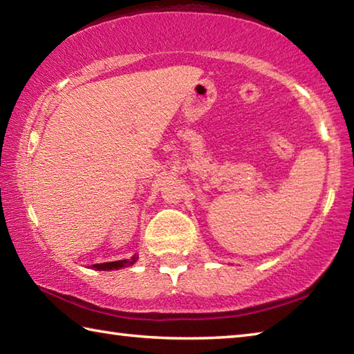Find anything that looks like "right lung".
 Returning <instances> with one entry per match:
<instances>
[{
    "label": "right lung",
    "instance_id": "right-lung-1",
    "mask_svg": "<svg viewBox=\"0 0 354 354\" xmlns=\"http://www.w3.org/2000/svg\"><path fill=\"white\" fill-rule=\"evenodd\" d=\"M139 259V256L134 254L131 259H123V261H115V262H104V263H93V268L95 270H113V268H122V267H129L133 266V263Z\"/></svg>",
    "mask_w": 354,
    "mask_h": 354
}]
</instances>
